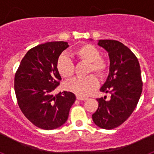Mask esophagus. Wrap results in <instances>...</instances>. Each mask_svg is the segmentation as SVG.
Here are the masks:
<instances>
[{
  "instance_id": "esophagus-1",
  "label": "esophagus",
  "mask_w": 154,
  "mask_h": 154,
  "mask_svg": "<svg viewBox=\"0 0 154 154\" xmlns=\"http://www.w3.org/2000/svg\"><path fill=\"white\" fill-rule=\"evenodd\" d=\"M76 99H78V100H82V101H84V100H85V99H86V98L80 97V96H77V97H76Z\"/></svg>"
}]
</instances>
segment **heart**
I'll return each instance as SVG.
<instances>
[{
  "instance_id": "1",
  "label": "heart",
  "mask_w": 154,
  "mask_h": 154,
  "mask_svg": "<svg viewBox=\"0 0 154 154\" xmlns=\"http://www.w3.org/2000/svg\"><path fill=\"white\" fill-rule=\"evenodd\" d=\"M73 55L78 60L89 64L87 72H95L99 77H103L108 72V64L104 58L100 57V51L97 48L89 44L79 46L73 51ZM57 69L65 79H69L74 75L75 67L72 62L66 55L58 57ZM99 85L98 79L95 75H89L85 78H76L68 82L65 87L70 92L80 97L89 96Z\"/></svg>"
}]
</instances>
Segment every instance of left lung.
Returning a JSON list of instances; mask_svg holds the SVG:
<instances>
[{"label":"left lung","mask_w":154,"mask_h":154,"mask_svg":"<svg viewBox=\"0 0 154 154\" xmlns=\"http://www.w3.org/2000/svg\"><path fill=\"white\" fill-rule=\"evenodd\" d=\"M98 45L107 51L109 73L100 91L109 92L106 97L97 99L99 107L92 120L99 127L112 130L120 126L135 109L143 89L140 63L126 45L116 40H99Z\"/></svg>","instance_id":"1"}]
</instances>
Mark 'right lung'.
I'll use <instances>...</instances> for the list:
<instances>
[{
    "mask_svg": "<svg viewBox=\"0 0 154 154\" xmlns=\"http://www.w3.org/2000/svg\"><path fill=\"white\" fill-rule=\"evenodd\" d=\"M68 47L67 42H51L32 48L22 58L14 76V91L21 112L43 130L62 126L75 101L71 92L52 94L62 79L57 61Z\"/></svg>",
    "mask_w": 154,
    "mask_h": 154,
    "instance_id": "right-lung-1",
    "label": "right lung"
}]
</instances>
